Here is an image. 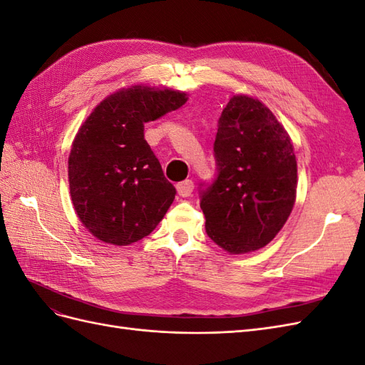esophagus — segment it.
I'll return each instance as SVG.
<instances>
[{
  "mask_svg": "<svg viewBox=\"0 0 365 365\" xmlns=\"http://www.w3.org/2000/svg\"><path fill=\"white\" fill-rule=\"evenodd\" d=\"M193 189H195V184L192 180H185L176 184V190H178V195L182 197L190 196L193 193Z\"/></svg>",
  "mask_w": 365,
  "mask_h": 365,
  "instance_id": "1",
  "label": "esophagus"
}]
</instances>
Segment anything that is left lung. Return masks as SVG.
Returning a JSON list of instances; mask_svg holds the SVG:
<instances>
[{
  "instance_id": "left-lung-1",
  "label": "left lung",
  "mask_w": 365,
  "mask_h": 365,
  "mask_svg": "<svg viewBox=\"0 0 365 365\" xmlns=\"http://www.w3.org/2000/svg\"><path fill=\"white\" fill-rule=\"evenodd\" d=\"M216 176L201 184L208 237L233 254L263 248L289 217L297 192L292 143L269 109L230 98L217 121Z\"/></svg>"
}]
</instances>
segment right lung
I'll use <instances>...</instances> for the list:
<instances>
[{"instance_id":"1","label":"right lung","mask_w":365,"mask_h":365,"mask_svg":"<svg viewBox=\"0 0 365 365\" xmlns=\"http://www.w3.org/2000/svg\"><path fill=\"white\" fill-rule=\"evenodd\" d=\"M185 102L184 93L132 86L106 97L77 132L68 158L71 201L97 239L134 244L168 212L176 189L145 140V123Z\"/></svg>"}]
</instances>
